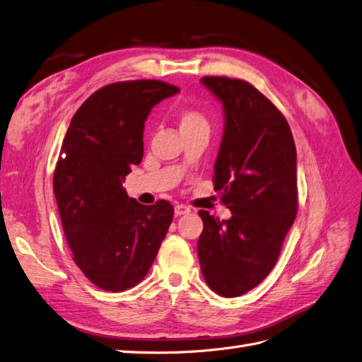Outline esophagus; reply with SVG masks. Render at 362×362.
Segmentation results:
<instances>
[{
  "label": "esophagus",
  "instance_id": "obj_1",
  "mask_svg": "<svg viewBox=\"0 0 362 362\" xmlns=\"http://www.w3.org/2000/svg\"><path fill=\"white\" fill-rule=\"evenodd\" d=\"M174 212H175V215H187V214H189L191 212V208L189 206H185V204H177L174 208Z\"/></svg>",
  "mask_w": 362,
  "mask_h": 362
}]
</instances>
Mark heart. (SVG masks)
Returning <instances> with one entry per match:
<instances>
[{
  "label": "heart",
  "instance_id": "1",
  "mask_svg": "<svg viewBox=\"0 0 362 362\" xmlns=\"http://www.w3.org/2000/svg\"><path fill=\"white\" fill-rule=\"evenodd\" d=\"M177 124L180 133H187V132H194V130H202V129H208L209 130V121L206 118L203 113L197 109H182L177 113Z\"/></svg>",
  "mask_w": 362,
  "mask_h": 362
}]
</instances>
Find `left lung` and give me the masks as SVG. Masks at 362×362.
Masks as SVG:
<instances>
[{"label":"left lung","mask_w":362,"mask_h":362,"mask_svg":"<svg viewBox=\"0 0 362 362\" xmlns=\"http://www.w3.org/2000/svg\"><path fill=\"white\" fill-rule=\"evenodd\" d=\"M202 83L224 107L214 189L232 216L220 221L199 211L203 232L197 252L211 290L238 297L270 274L296 220V144L281 110L253 85L211 76Z\"/></svg>","instance_id":"obj_1"}]
</instances>
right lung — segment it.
Listing matches in <instances>:
<instances>
[{"instance_id":"add662e5","label":"right lung","mask_w":362,"mask_h":362,"mask_svg":"<svg viewBox=\"0 0 362 362\" xmlns=\"http://www.w3.org/2000/svg\"><path fill=\"white\" fill-rule=\"evenodd\" d=\"M180 92L160 80H129L94 92L72 117L53 188L72 259L105 291L138 285L156 257L174 208L144 206L122 182L144 156V124L154 105Z\"/></svg>"}]
</instances>
